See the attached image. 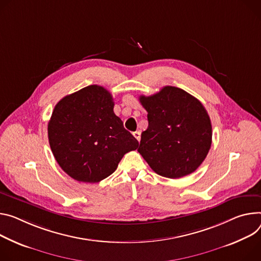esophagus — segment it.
Masks as SVG:
<instances>
[{
	"label": "esophagus",
	"mask_w": 261,
	"mask_h": 261,
	"mask_svg": "<svg viewBox=\"0 0 261 261\" xmlns=\"http://www.w3.org/2000/svg\"><path fill=\"white\" fill-rule=\"evenodd\" d=\"M133 136L139 141L140 140V132L139 131H135V132H133Z\"/></svg>",
	"instance_id": "34e87169"
}]
</instances>
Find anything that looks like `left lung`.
<instances>
[{
    "mask_svg": "<svg viewBox=\"0 0 261 261\" xmlns=\"http://www.w3.org/2000/svg\"><path fill=\"white\" fill-rule=\"evenodd\" d=\"M149 126L137 151L158 175L178 179L194 173L206 158L212 140L209 115L185 90L164 86L153 96H140Z\"/></svg>",
    "mask_w": 261,
    "mask_h": 261,
    "instance_id": "8db88e82",
    "label": "left lung"
}]
</instances>
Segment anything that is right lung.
Masks as SVG:
<instances>
[{
  "label": "right lung",
  "mask_w": 261,
  "mask_h": 261,
  "mask_svg": "<svg viewBox=\"0 0 261 261\" xmlns=\"http://www.w3.org/2000/svg\"><path fill=\"white\" fill-rule=\"evenodd\" d=\"M111 93L89 85L65 96L48 124L49 143L60 168L79 182L96 183L110 176L124 155L138 147L113 111Z\"/></svg>",
  "instance_id": "1"
}]
</instances>
